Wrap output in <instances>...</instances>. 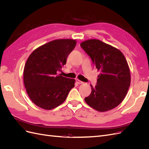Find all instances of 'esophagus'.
Wrapping results in <instances>:
<instances>
[{"label":"esophagus","mask_w":149,"mask_h":149,"mask_svg":"<svg viewBox=\"0 0 149 149\" xmlns=\"http://www.w3.org/2000/svg\"><path fill=\"white\" fill-rule=\"evenodd\" d=\"M76 83L77 84H83V81H80V80H79V79H76Z\"/></svg>","instance_id":"obj_1"}]
</instances>
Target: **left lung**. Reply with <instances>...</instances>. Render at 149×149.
<instances>
[{
	"label": "left lung",
	"mask_w": 149,
	"mask_h": 149,
	"mask_svg": "<svg viewBox=\"0 0 149 149\" xmlns=\"http://www.w3.org/2000/svg\"><path fill=\"white\" fill-rule=\"evenodd\" d=\"M80 46L100 71L96 86L91 85V93L84 98L86 102L100 112L114 109L124 100L130 84L124 55L119 49L96 39L86 40Z\"/></svg>",
	"instance_id": "obj_1"
}]
</instances>
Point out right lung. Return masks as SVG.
I'll return each mask as SVG.
<instances>
[{
  "instance_id": "add662e5",
  "label": "right lung",
  "mask_w": 149,
  "mask_h": 149,
  "mask_svg": "<svg viewBox=\"0 0 149 149\" xmlns=\"http://www.w3.org/2000/svg\"><path fill=\"white\" fill-rule=\"evenodd\" d=\"M76 45L75 40L58 39L35 49L24 67V82L35 105L50 110L60 106L74 87L75 79L58 74Z\"/></svg>"
}]
</instances>
